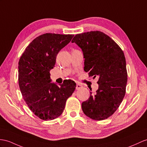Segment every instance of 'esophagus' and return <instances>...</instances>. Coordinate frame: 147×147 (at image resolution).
<instances>
[{
    "label": "esophagus",
    "mask_w": 147,
    "mask_h": 147,
    "mask_svg": "<svg viewBox=\"0 0 147 147\" xmlns=\"http://www.w3.org/2000/svg\"><path fill=\"white\" fill-rule=\"evenodd\" d=\"M82 87H83V86H82L80 84L78 83V84H77V85H76V89L77 90H78V89L81 88Z\"/></svg>",
    "instance_id": "1"
}]
</instances>
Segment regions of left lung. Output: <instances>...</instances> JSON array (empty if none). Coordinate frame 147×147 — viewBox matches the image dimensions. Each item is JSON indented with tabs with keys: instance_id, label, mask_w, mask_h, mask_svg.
Masks as SVG:
<instances>
[{
	"instance_id": "8db88e82",
	"label": "left lung",
	"mask_w": 147,
	"mask_h": 147,
	"mask_svg": "<svg viewBox=\"0 0 147 147\" xmlns=\"http://www.w3.org/2000/svg\"><path fill=\"white\" fill-rule=\"evenodd\" d=\"M71 42L83 52L84 70L94 78L98 77V90L82 102V110L92 119L105 120L119 108L125 95L127 71L123 52L100 31L77 34Z\"/></svg>"
}]
</instances>
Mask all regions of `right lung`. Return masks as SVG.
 Masks as SVG:
<instances>
[{
  "label": "right lung",
  "instance_id": "add662e5",
  "mask_svg": "<svg viewBox=\"0 0 147 147\" xmlns=\"http://www.w3.org/2000/svg\"><path fill=\"white\" fill-rule=\"evenodd\" d=\"M74 35L47 33L35 38L25 50L19 62V85L25 102L42 120L59 117L76 84L67 80L58 86L51 83L50 71L57 55L71 41Z\"/></svg>",
  "mask_w": 147,
  "mask_h": 147
}]
</instances>
